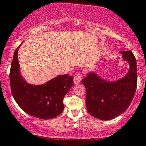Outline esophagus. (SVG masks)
Segmentation results:
<instances>
[{
  "instance_id": "1",
  "label": "esophagus",
  "mask_w": 146,
  "mask_h": 146,
  "mask_svg": "<svg viewBox=\"0 0 146 146\" xmlns=\"http://www.w3.org/2000/svg\"><path fill=\"white\" fill-rule=\"evenodd\" d=\"M82 80V75L80 73H77L74 76V82L75 84H79Z\"/></svg>"
}]
</instances>
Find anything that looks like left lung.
<instances>
[{"instance_id":"8db88e82","label":"left lung","mask_w":146,"mask_h":146,"mask_svg":"<svg viewBox=\"0 0 146 146\" xmlns=\"http://www.w3.org/2000/svg\"><path fill=\"white\" fill-rule=\"evenodd\" d=\"M130 70L122 79L108 82L95 73H88L82 79L86 91V105L91 115L101 120H110L127 110L135 95L137 86V66L131 50L121 51Z\"/></svg>"}]
</instances>
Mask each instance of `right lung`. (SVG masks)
<instances>
[{"mask_svg":"<svg viewBox=\"0 0 146 146\" xmlns=\"http://www.w3.org/2000/svg\"><path fill=\"white\" fill-rule=\"evenodd\" d=\"M18 48L15 51L10 71V88L16 103L35 117L49 119L58 116L64 109L63 98L74 85L73 76L59 75L43 85H30L19 73Z\"/></svg>","mask_w":146,"mask_h":146,"instance_id":"right-lung-1","label":"right lung"}]
</instances>
